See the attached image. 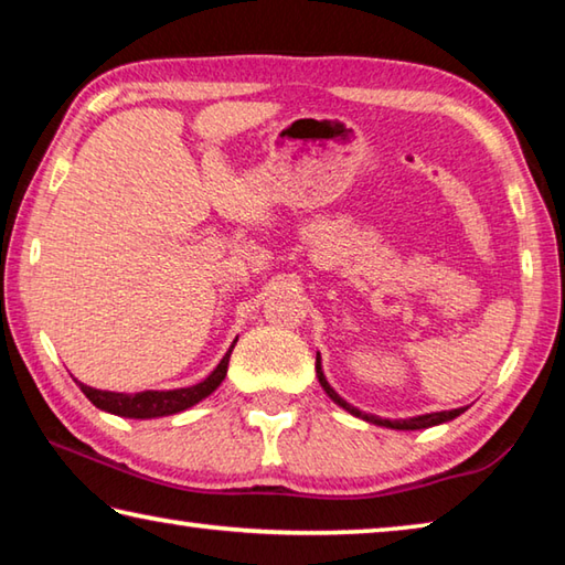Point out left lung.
<instances>
[{"instance_id": "1", "label": "left lung", "mask_w": 565, "mask_h": 565, "mask_svg": "<svg viewBox=\"0 0 565 565\" xmlns=\"http://www.w3.org/2000/svg\"><path fill=\"white\" fill-rule=\"evenodd\" d=\"M317 376H319V384L321 388L327 391V396L333 401V404H339L341 408H347L349 414L359 416L363 420H369V424H376V426H386V428H396V431H418V428H431V426H438V424H446V420H451L456 416H461L466 408H454V411H438V414H424V416H414V418H398V420H391V418H381V416H374V414H363V411H359L356 406H351L343 401L337 391L331 388V384L327 381V376H323L321 371V359L317 353Z\"/></svg>"}]
</instances>
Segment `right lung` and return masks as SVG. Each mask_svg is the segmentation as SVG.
<instances>
[{
    "label": "right lung",
    "instance_id": "right-lung-1",
    "mask_svg": "<svg viewBox=\"0 0 565 565\" xmlns=\"http://www.w3.org/2000/svg\"><path fill=\"white\" fill-rule=\"evenodd\" d=\"M236 343V341H234ZM232 343V349H234ZM232 349L224 353V359L218 361V366L209 374L204 381H199L196 386L186 388H171V391H139V394H117V391H99L92 388L82 381H76L82 388V394L87 396L94 406L107 411L114 416L124 418H159V416H171L179 414V411H186L199 401L214 394L226 376L228 369V356H232Z\"/></svg>",
    "mask_w": 565,
    "mask_h": 565
}]
</instances>
